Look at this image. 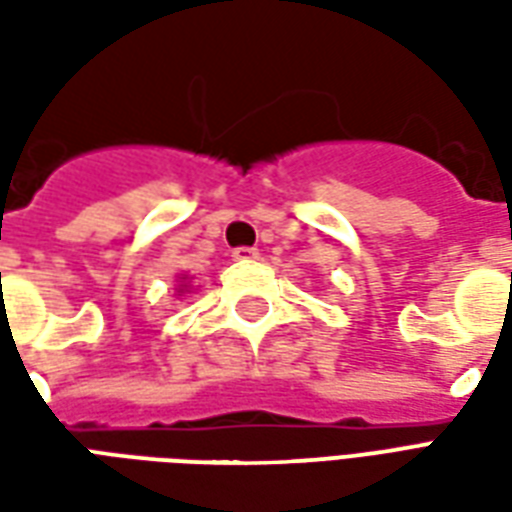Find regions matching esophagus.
I'll list each match as a JSON object with an SVG mask.
<instances>
[{
	"instance_id": "1",
	"label": "esophagus",
	"mask_w": 512,
	"mask_h": 512,
	"mask_svg": "<svg viewBox=\"0 0 512 512\" xmlns=\"http://www.w3.org/2000/svg\"><path fill=\"white\" fill-rule=\"evenodd\" d=\"M257 257H260V252L252 249V246H238V249H233V260H241V263H246V260H257Z\"/></svg>"
}]
</instances>
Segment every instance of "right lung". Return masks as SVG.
I'll use <instances>...</instances> for the list:
<instances>
[{
    "label": "right lung",
    "mask_w": 512,
    "mask_h": 512,
    "mask_svg": "<svg viewBox=\"0 0 512 512\" xmlns=\"http://www.w3.org/2000/svg\"><path fill=\"white\" fill-rule=\"evenodd\" d=\"M180 279H186V277H180ZM183 290H186V285H180V290H178V293H183Z\"/></svg>",
    "instance_id": "right-lung-1"
}]
</instances>
